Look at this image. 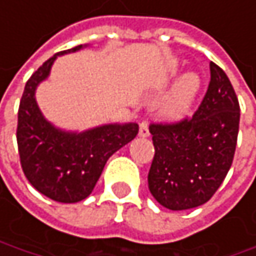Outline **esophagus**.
<instances>
[{
	"label": "esophagus",
	"mask_w": 256,
	"mask_h": 256,
	"mask_svg": "<svg viewBox=\"0 0 256 256\" xmlns=\"http://www.w3.org/2000/svg\"><path fill=\"white\" fill-rule=\"evenodd\" d=\"M139 136L140 138H148L149 136V123L146 120H143L139 128Z\"/></svg>",
	"instance_id": "esophagus-1"
}]
</instances>
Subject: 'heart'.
Listing matches in <instances>:
<instances>
[{
	"label": "heart",
	"mask_w": 256,
	"mask_h": 256,
	"mask_svg": "<svg viewBox=\"0 0 256 256\" xmlns=\"http://www.w3.org/2000/svg\"><path fill=\"white\" fill-rule=\"evenodd\" d=\"M200 81L196 75L188 74L181 78V81L175 85L172 94L164 106V113L170 116H181L188 110L192 102V98L197 94Z\"/></svg>",
	"instance_id": "heart-1"
}]
</instances>
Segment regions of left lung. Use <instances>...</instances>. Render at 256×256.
I'll list each match as a JSON object with an SVG mask.
<instances>
[{"mask_svg":"<svg viewBox=\"0 0 256 256\" xmlns=\"http://www.w3.org/2000/svg\"><path fill=\"white\" fill-rule=\"evenodd\" d=\"M240 107L224 70L210 62V82L192 116L149 126L155 155L149 191L170 210L207 203L232 166Z\"/></svg>","mask_w":256,"mask_h":256,"instance_id":"left-lung-1","label":"left lung"}]
</instances>
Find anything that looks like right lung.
<instances>
[{
	"mask_svg": "<svg viewBox=\"0 0 256 256\" xmlns=\"http://www.w3.org/2000/svg\"><path fill=\"white\" fill-rule=\"evenodd\" d=\"M81 48L75 46L48 59L28 78L18 107L17 146L24 175L38 192L59 203L86 198L108 158L139 132L136 123H130L101 126L80 134L65 133L43 118L34 100L38 84L49 75L58 54Z\"/></svg>",
	"mask_w": 256,
	"mask_h": 256,
	"instance_id": "obj_1",
	"label": "right lung"
}]
</instances>
